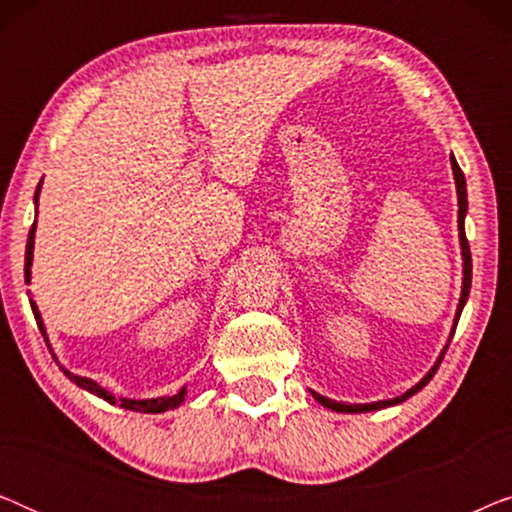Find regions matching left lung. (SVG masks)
<instances>
[{
    "mask_svg": "<svg viewBox=\"0 0 512 512\" xmlns=\"http://www.w3.org/2000/svg\"><path fill=\"white\" fill-rule=\"evenodd\" d=\"M452 163V172H454V184H457V198H459V242H461V256H464V286H461V298H459V307H457V317H454V328L459 324V317H461V310H464L466 300H468V293H471V277H473V261H471V247H468V240H466V230H464V219H466V209H468V200H466V179H464V172H461V167L457 165V160L454 156L450 158ZM454 328H452V335H454ZM450 335V340H452ZM450 340H447V345L443 352H440L438 361L433 363V368L426 373L422 380H419L415 387L405 391V394L391 398V401H377V403H354V405H347V403H338L333 401V398H326L317 394V391H312V396L317 398V401L324 405V408H331L335 412H370V410H382V408H389V405H398L403 403L405 398H410L412 394H417L419 389H424L426 384L431 382V377L436 375V370L440 366V361H443V356L447 352V347H450Z\"/></svg>",
    "mask_w": 512,
    "mask_h": 512,
    "instance_id": "1",
    "label": "left lung"
}]
</instances>
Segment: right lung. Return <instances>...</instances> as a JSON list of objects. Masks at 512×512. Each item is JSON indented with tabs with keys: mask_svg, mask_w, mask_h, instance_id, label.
<instances>
[{
	"mask_svg": "<svg viewBox=\"0 0 512 512\" xmlns=\"http://www.w3.org/2000/svg\"><path fill=\"white\" fill-rule=\"evenodd\" d=\"M37 200H39V188H37V195H34V202H37ZM34 230H37V221L32 223L30 235H27V249H25V282H27V284H30V275H32L30 265H32V249H34ZM30 305H32L34 319H37L39 331H41V335H44V340H46V345H48V338H46V331H44V321H41V314H39L37 305H34L32 298H30ZM48 349H51V345H48ZM62 373H65V375L69 377V380H72V382L76 384V387H81V389L90 391V394L104 398V401L111 403V405L118 403V405H121V408H125V410H135V412H153V415H156V412L172 410V408H177V405H179L181 401H184V396H186V389H181L179 394H174V396L146 398V401H135V398H116V396H111L107 389H102L97 382L88 380V377L72 375V373H69V370H65V368H62Z\"/></svg>",
	"mask_w": 512,
	"mask_h": 512,
	"instance_id": "right-lung-1",
	"label": "right lung"
}]
</instances>
